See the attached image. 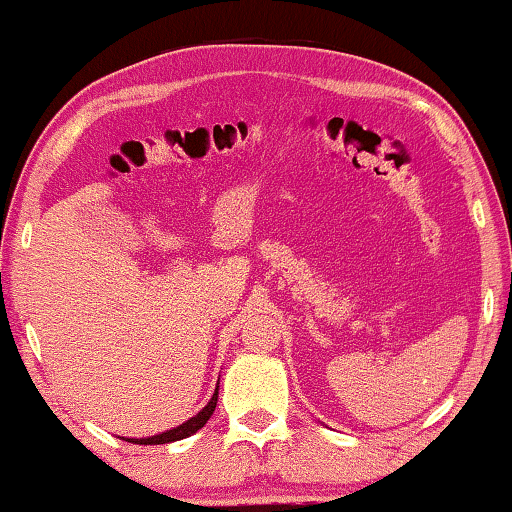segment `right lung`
Here are the masks:
<instances>
[{
	"label": "right lung",
	"instance_id": "obj_1",
	"mask_svg": "<svg viewBox=\"0 0 512 512\" xmlns=\"http://www.w3.org/2000/svg\"><path fill=\"white\" fill-rule=\"evenodd\" d=\"M216 400H219V386L214 388L212 400L207 402L203 409L198 411L194 418H189L187 422L178 424V427H173L169 431L155 433V436H149V438H124V440H128V443H135V445H164V443H176V440H183V438L194 436V433L201 429V427H205V422L212 418V413L216 409Z\"/></svg>",
	"mask_w": 512,
	"mask_h": 512
}]
</instances>
